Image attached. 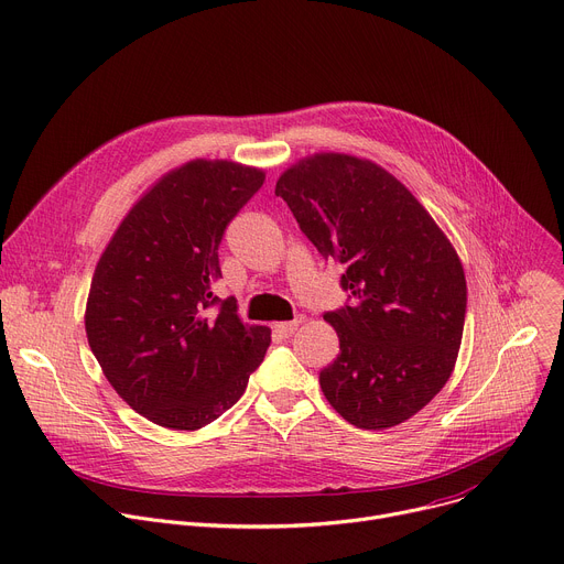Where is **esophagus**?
<instances>
[{"label":"esophagus","instance_id":"34e87169","mask_svg":"<svg viewBox=\"0 0 564 564\" xmlns=\"http://www.w3.org/2000/svg\"><path fill=\"white\" fill-rule=\"evenodd\" d=\"M301 324H303V315L294 317L292 322H281V324H274V333H279L281 337H292Z\"/></svg>","mask_w":564,"mask_h":564}]
</instances>
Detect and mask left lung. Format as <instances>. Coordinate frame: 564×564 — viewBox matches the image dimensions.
<instances>
[{"mask_svg":"<svg viewBox=\"0 0 564 564\" xmlns=\"http://www.w3.org/2000/svg\"><path fill=\"white\" fill-rule=\"evenodd\" d=\"M324 259L344 265L350 305L324 319L339 355L319 373L335 412L360 430L404 423L445 387L466 322L458 253L402 182L371 160L315 152L276 188Z\"/></svg>","mask_w":564,"mask_h":564,"instance_id":"1","label":"left lung"}]
</instances>
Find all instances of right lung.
<instances>
[{"label":"right lung","instance_id":"add662e5","mask_svg":"<svg viewBox=\"0 0 564 564\" xmlns=\"http://www.w3.org/2000/svg\"><path fill=\"white\" fill-rule=\"evenodd\" d=\"M265 171L193 160L152 184L96 263L85 308L91 352L137 414L199 430L242 395L270 346L268 326L220 301L218 247Z\"/></svg>","mask_w":564,"mask_h":564}]
</instances>
